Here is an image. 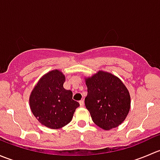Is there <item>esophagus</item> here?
<instances>
[{
    "mask_svg": "<svg viewBox=\"0 0 160 160\" xmlns=\"http://www.w3.org/2000/svg\"><path fill=\"white\" fill-rule=\"evenodd\" d=\"M80 107H83V106H84V101H83V100L80 101Z\"/></svg>",
    "mask_w": 160,
    "mask_h": 160,
    "instance_id": "34e87169",
    "label": "esophagus"
}]
</instances>
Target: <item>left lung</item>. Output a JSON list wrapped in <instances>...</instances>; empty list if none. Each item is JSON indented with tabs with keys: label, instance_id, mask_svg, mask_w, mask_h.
Masks as SVG:
<instances>
[{
	"label": "left lung",
	"instance_id": "obj_1",
	"mask_svg": "<svg viewBox=\"0 0 160 160\" xmlns=\"http://www.w3.org/2000/svg\"><path fill=\"white\" fill-rule=\"evenodd\" d=\"M85 80L88 87L85 106L93 122L104 130L121 125L130 110L131 99L129 92L120 79L99 71Z\"/></svg>",
	"mask_w": 160,
	"mask_h": 160
}]
</instances>
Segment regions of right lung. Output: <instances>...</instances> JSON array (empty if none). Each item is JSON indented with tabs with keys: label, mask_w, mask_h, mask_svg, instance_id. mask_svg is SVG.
I'll return each mask as SVG.
<instances>
[{
	"label": "right lung",
	"mask_w": 160,
	"mask_h": 160,
	"mask_svg": "<svg viewBox=\"0 0 160 160\" xmlns=\"http://www.w3.org/2000/svg\"><path fill=\"white\" fill-rule=\"evenodd\" d=\"M65 76L55 70L43 76L31 93V110L42 125L56 129L71 122L80 106L72 100V92L63 88Z\"/></svg>",
	"instance_id": "obj_1"
}]
</instances>
